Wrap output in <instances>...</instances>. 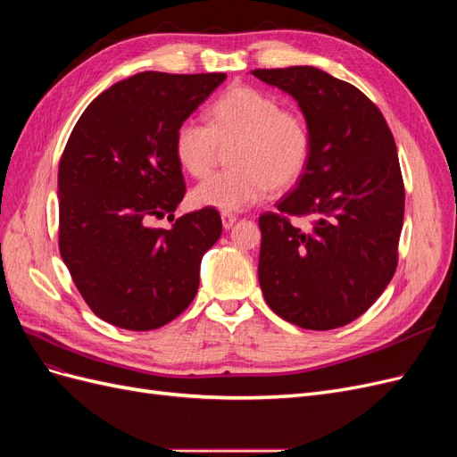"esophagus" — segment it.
<instances>
[{
  "label": "esophagus",
  "mask_w": 457,
  "mask_h": 457,
  "mask_svg": "<svg viewBox=\"0 0 457 457\" xmlns=\"http://www.w3.org/2000/svg\"><path fill=\"white\" fill-rule=\"evenodd\" d=\"M220 220H223V227L228 230V228H232L234 223H237L238 217L232 215V213H220Z\"/></svg>",
  "instance_id": "esophagus-1"
}]
</instances>
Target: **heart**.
<instances>
[{
	"mask_svg": "<svg viewBox=\"0 0 457 457\" xmlns=\"http://www.w3.org/2000/svg\"><path fill=\"white\" fill-rule=\"evenodd\" d=\"M207 123L187 118L175 131V158L192 177L217 163L220 146L230 150L232 170L213 173L190 192V204L223 213L240 212L269 195L295 185L311 160V131L295 110L252 86H230L207 110Z\"/></svg>",
	"mask_w": 457,
	"mask_h": 457,
	"instance_id": "1",
	"label": "heart"
}]
</instances>
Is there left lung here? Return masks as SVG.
<instances>
[{"label": "left lung", "instance_id": "obj_1", "mask_svg": "<svg viewBox=\"0 0 457 457\" xmlns=\"http://www.w3.org/2000/svg\"><path fill=\"white\" fill-rule=\"evenodd\" d=\"M252 74L294 96L312 141L295 188L259 217V286L284 320L341 328L376 303L396 269L404 183L393 133L361 89L314 66ZM305 214L307 231L287 219Z\"/></svg>", "mask_w": 457, "mask_h": 457}]
</instances>
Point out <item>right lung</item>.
<instances>
[{"mask_svg":"<svg viewBox=\"0 0 457 457\" xmlns=\"http://www.w3.org/2000/svg\"><path fill=\"white\" fill-rule=\"evenodd\" d=\"M225 74L141 72L84 110L59 165V247L91 311L104 322L148 331L195 299L204 253L219 240L217 210L173 220L185 196L175 131Z\"/></svg>","mask_w":457,"mask_h":457,"instance_id":"right-lung-1","label":"right lung"}]
</instances>
